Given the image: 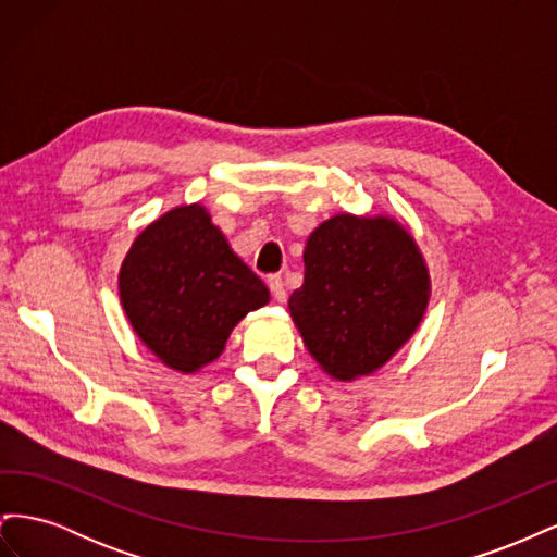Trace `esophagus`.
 Masks as SVG:
<instances>
[{
	"mask_svg": "<svg viewBox=\"0 0 557 557\" xmlns=\"http://www.w3.org/2000/svg\"><path fill=\"white\" fill-rule=\"evenodd\" d=\"M269 290H272V295H274V299L276 301H281V305H283V301L285 299H288V293H285V283H283V278L281 276H269Z\"/></svg>",
	"mask_w": 557,
	"mask_h": 557,
	"instance_id": "obj_1",
	"label": "esophagus"
}]
</instances>
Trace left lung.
<instances>
[{
    "label": "left lung",
    "mask_w": 557,
    "mask_h": 557,
    "mask_svg": "<svg viewBox=\"0 0 557 557\" xmlns=\"http://www.w3.org/2000/svg\"><path fill=\"white\" fill-rule=\"evenodd\" d=\"M430 272L391 215L336 213L307 239L305 283L288 309L313 360L336 381L374 374L423 323Z\"/></svg>",
    "instance_id": "1"
}]
</instances>
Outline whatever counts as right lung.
Returning a JSON list of instances; mask_svg holds the SVG:
<instances>
[{"instance_id": "right-lung-1", "label": "right lung", "mask_w": 557, "mask_h": 557, "mask_svg": "<svg viewBox=\"0 0 557 557\" xmlns=\"http://www.w3.org/2000/svg\"><path fill=\"white\" fill-rule=\"evenodd\" d=\"M117 290L132 330L181 374L213 362L239 320L269 301L201 205L166 211L134 239Z\"/></svg>"}]
</instances>
